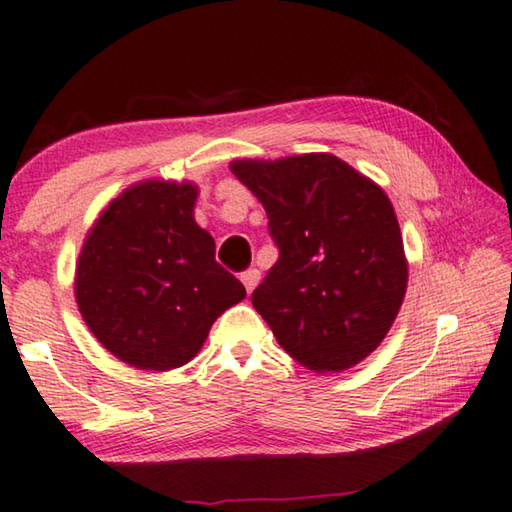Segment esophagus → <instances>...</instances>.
I'll use <instances>...</instances> for the list:
<instances>
[{
	"label": "esophagus",
	"mask_w": 512,
	"mask_h": 512,
	"mask_svg": "<svg viewBox=\"0 0 512 512\" xmlns=\"http://www.w3.org/2000/svg\"><path fill=\"white\" fill-rule=\"evenodd\" d=\"M241 282H243V287H246V291L250 294V291H253L257 287V282H259V271L257 269H246V271L241 273Z\"/></svg>",
	"instance_id": "obj_1"
}]
</instances>
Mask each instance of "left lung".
<instances>
[{
  "instance_id": "left-lung-1",
  "label": "left lung",
  "mask_w": 512,
  "mask_h": 512,
  "mask_svg": "<svg viewBox=\"0 0 512 512\" xmlns=\"http://www.w3.org/2000/svg\"><path fill=\"white\" fill-rule=\"evenodd\" d=\"M232 173L264 205L280 253L255 310L307 369H351L383 342L408 285L392 202L335 154L243 159Z\"/></svg>"
}]
</instances>
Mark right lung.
<instances>
[{
	"mask_svg": "<svg viewBox=\"0 0 512 512\" xmlns=\"http://www.w3.org/2000/svg\"><path fill=\"white\" fill-rule=\"evenodd\" d=\"M196 186L143 182L97 218L77 264V305L118 360L166 371L196 355L212 323L246 298L193 221Z\"/></svg>",
	"mask_w": 512,
	"mask_h": 512,
	"instance_id": "right-lung-1",
	"label": "right lung"
}]
</instances>
